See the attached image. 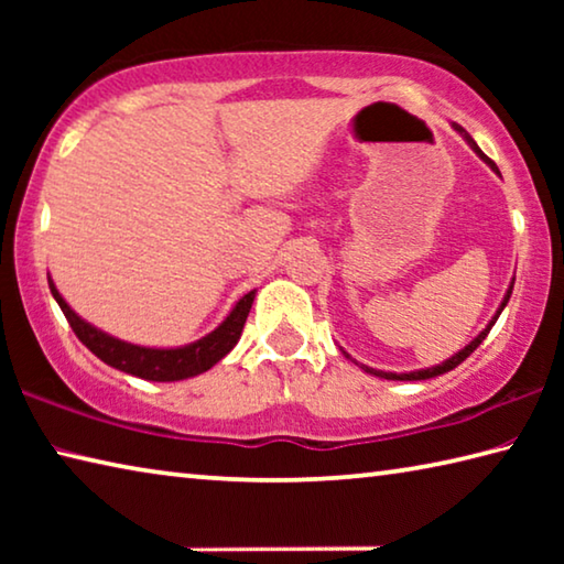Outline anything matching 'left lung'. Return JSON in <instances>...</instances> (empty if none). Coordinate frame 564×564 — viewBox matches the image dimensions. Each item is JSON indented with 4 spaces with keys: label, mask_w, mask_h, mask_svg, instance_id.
Here are the masks:
<instances>
[{
    "label": "left lung",
    "mask_w": 564,
    "mask_h": 564,
    "mask_svg": "<svg viewBox=\"0 0 564 564\" xmlns=\"http://www.w3.org/2000/svg\"><path fill=\"white\" fill-rule=\"evenodd\" d=\"M453 129L457 131V133H460V137L465 139V144L467 147H470L473 151H475V154L477 156H480L482 161H485V164H488L492 171H495V174H500V171H498V166H495L492 164V161L488 159V156H485L482 154V151H480V147H477L475 144V139L470 137V133H467L463 127H457V123H453ZM512 285H514V279L510 281V285H508V291H505V295H502V301H500V305H498V311H495L492 313V318L488 321V326H485L480 333H477V336L470 340V343H467V346L465 348H460V350H457L455 352V356H451V358H445L443 362H437V366H431V368H420V370H408V373H393V370H376V368H370V366H362V362H358L356 358H350L348 356V352L346 350H343L340 348V352H343V356H346V358H350L352 362H356V366L358 368H362V370H366V373H370V376H378V378H386V380H427V378H435V376H443V373H447V370H453V368H457V366H460V362L467 358V356H470V352L477 348V346H480V343L485 340V336H488V333H490V328L495 326V321H498L500 318V313L505 311V305H508V301H510V295H512Z\"/></svg>",
    "instance_id": "obj_1"
}]
</instances>
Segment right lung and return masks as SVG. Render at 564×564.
I'll return each instance as SVG.
<instances>
[{
    "mask_svg": "<svg viewBox=\"0 0 564 564\" xmlns=\"http://www.w3.org/2000/svg\"><path fill=\"white\" fill-rule=\"evenodd\" d=\"M50 289L54 301L59 303V308L64 311L66 321H69L72 330L76 333V338H79L94 356L101 358L107 366L121 370V373L154 380V383H174V380H186L212 370L218 360L226 358L228 352L234 350L238 338H241L243 323L256 299V289L243 293L241 299L234 303V308L228 311V316L218 323L212 333H206L204 338L186 343V346L154 348L121 340L117 336H109L107 330L91 326L89 321H84L79 313L64 301V295L56 289L52 275Z\"/></svg>",
    "mask_w": 564,
    "mask_h": 564,
    "instance_id": "add662e5",
    "label": "right lung"
}]
</instances>
